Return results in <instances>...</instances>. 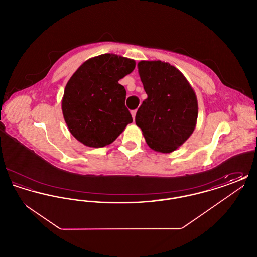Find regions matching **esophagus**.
I'll return each instance as SVG.
<instances>
[{"label":"esophagus","mask_w":257,"mask_h":257,"mask_svg":"<svg viewBox=\"0 0 257 257\" xmlns=\"http://www.w3.org/2000/svg\"><path fill=\"white\" fill-rule=\"evenodd\" d=\"M136 113H137V110H131V114H132V116H133V119H135Z\"/></svg>","instance_id":"obj_1"}]
</instances>
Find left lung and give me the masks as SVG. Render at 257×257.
Returning a JSON list of instances; mask_svg holds the SVG:
<instances>
[{
    "mask_svg": "<svg viewBox=\"0 0 257 257\" xmlns=\"http://www.w3.org/2000/svg\"><path fill=\"white\" fill-rule=\"evenodd\" d=\"M138 68L147 98L136 113V124L148 147L171 153L195 130L196 93L183 74L168 62L142 61Z\"/></svg>",
    "mask_w": 257,
    "mask_h": 257,
    "instance_id": "obj_1",
    "label": "left lung"
}]
</instances>
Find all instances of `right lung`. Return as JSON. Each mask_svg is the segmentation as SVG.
<instances>
[{
	"instance_id": "add662e5",
	"label": "right lung",
	"mask_w": 257,
	"mask_h": 257,
	"mask_svg": "<svg viewBox=\"0 0 257 257\" xmlns=\"http://www.w3.org/2000/svg\"><path fill=\"white\" fill-rule=\"evenodd\" d=\"M136 62L104 54L85 61L67 82L61 109L74 137L86 147L110 145L133 118L125 106L126 90L118 81Z\"/></svg>"
}]
</instances>
